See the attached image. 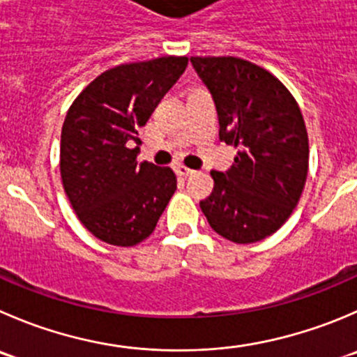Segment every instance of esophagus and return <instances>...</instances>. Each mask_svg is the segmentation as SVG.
<instances>
[{"label":"esophagus","instance_id":"1","mask_svg":"<svg viewBox=\"0 0 357 357\" xmlns=\"http://www.w3.org/2000/svg\"><path fill=\"white\" fill-rule=\"evenodd\" d=\"M176 172H178V176H183V178H190V176L195 174L193 169L185 167V165H176Z\"/></svg>","mask_w":357,"mask_h":357}]
</instances>
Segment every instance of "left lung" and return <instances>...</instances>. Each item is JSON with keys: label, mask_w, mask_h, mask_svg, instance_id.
<instances>
[{"label": "left lung", "mask_w": 357, "mask_h": 357, "mask_svg": "<svg viewBox=\"0 0 357 357\" xmlns=\"http://www.w3.org/2000/svg\"><path fill=\"white\" fill-rule=\"evenodd\" d=\"M213 96L220 141L237 148L228 171H213L200 202L211 228L237 244L263 241L291 216L309 171V137L295 98L274 75L238 57H192Z\"/></svg>", "instance_id": "8db88e82"}]
</instances>
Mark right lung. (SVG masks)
<instances>
[{"label":"right lung","mask_w":357,"mask_h":357,"mask_svg":"<svg viewBox=\"0 0 357 357\" xmlns=\"http://www.w3.org/2000/svg\"><path fill=\"white\" fill-rule=\"evenodd\" d=\"M188 66L158 57L108 69L83 89L61 134V178L83 227L102 242L136 245L176 192L171 167L137 164L141 127Z\"/></svg>","instance_id":"right-lung-1"}]
</instances>
